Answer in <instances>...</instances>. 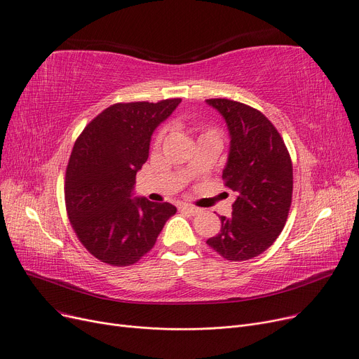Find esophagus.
Returning a JSON list of instances; mask_svg holds the SVG:
<instances>
[{"label":"esophagus","mask_w":359,"mask_h":359,"mask_svg":"<svg viewBox=\"0 0 359 359\" xmlns=\"http://www.w3.org/2000/svg\"><path fill=\"white\" fill-rule=\"evenodd\" d=\"M180 210L184 211V212H189L192 215H196V214H201L202 210L198 208V206H194V205H187V203H182L180 205Z\"/></svg>","instance_id":"esophagus-1"}]
</instances>
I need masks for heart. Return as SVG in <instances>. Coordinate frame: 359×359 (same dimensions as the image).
Wrapping results in <instances>:
<instances>
[{
    "label": "heart",
    "instance_id": "1",
    "mask_svg": "<svg viewBox=\"0 0 359 359\" xmlns=\"http://www.w3.org/2000/svg\"><path fill=\"white\" fill-rule=\"evenodd\" d=\"M175 128H176V129H183V125H182V123H176ZM203 137H214V138H218V140H219L221 134H219V130H218L217 128H208V129L202 130V134H201L199 138H203ZM161 138H163V134H160V135L157 137V142H160Z\"/></svg>",
    "mask_w": 359,
    "mask_h": 359
}]
</instances>
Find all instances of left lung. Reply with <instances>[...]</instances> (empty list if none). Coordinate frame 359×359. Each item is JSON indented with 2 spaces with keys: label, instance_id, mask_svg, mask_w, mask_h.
I'll return each mask as SVG.
<instances>
[{
  "label": "left lung",
  "instance_id": "8db88e82",
  "mask_svg": "<svg viewBox=\"0 0 359 359\" xmlns=\"http://www.w3.org/2000/svg\"><path fill=\"white\" fill-rule=\"evenodd\" d=\"M227 122L231 147L222 172L236 194L231 217L206 244L231 262H244L269 249L285 227L292 202V161L273 123L249 104L208 99Z\"/></svg>",
  "mask_w": 359,
  "mask_h": 359
}]
</instances>
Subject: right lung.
<instances>
[{
  "mask_svg": "<svg viewBox=\"0 0 359 359\" xmlns=\"http://www.w3.org/2000/svg\"><path fill=\"white\" fill-rule=\"evenodd\" d=\"M182 99L115 103L79 135L65 172V208L83 246L103 263L130 266L154 248L172 203L132 199L151 135Z\"/></svg>",
  "mask_w": 359,
  "mask_h": 359,
  "instance_id": "right-lung-1",
  "label": "right lung"
}]
</instances>
